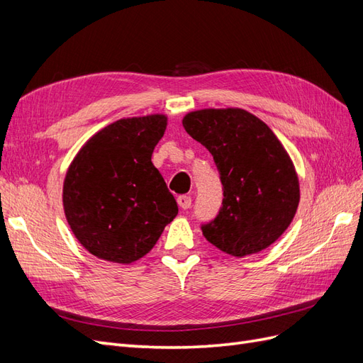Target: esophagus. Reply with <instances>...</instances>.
<instances>
[{
    "label": "esophagus",
    "instance_id": "obj_1",
    "mask_svg": "<svg viewBox=\"0 0 363 363\" xmlns=\"http://www.w3.org/2000/svg\"><path fill=\"white\" fill-rule=\"evenodd\" d=\"M177 203H179V206L182 207V208H189L191 207V204H192V199L189 195H179L177 196Z\"/></svg>",
    "mask_w": 363,
    "mask_h": 363
}]
</instances>
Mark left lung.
<instances>
[{
    "label": "left lung",
    "mask_w": 363,
    "mask_h": 363,
    "mask_svg": "<svg viewBox=\"0 0 363 363\" xmlns=\"http://www.w3.org/2000/svg\"><path fill=\"white\" fill-rule=\"evenodd\" d=\"M188 135L213 156L223 206L203 224L204 238L230 256L268 248L284 233L300 201L294 163L272 130L244 108H203L183 118Z\"/></svg>",
    "instance_id": "8db88e82"
}]
</instances>
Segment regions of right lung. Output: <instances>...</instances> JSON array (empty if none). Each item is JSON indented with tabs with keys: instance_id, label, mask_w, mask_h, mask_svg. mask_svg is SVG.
I'll list each match as a JSON object with an SVG mask.
<instances>
[{
	"instance_id": "1",
	"label": "right lung",
	"mask_w": 363,
	"mask_h": 363,
	"mask_svg": "<svg viewBox=\"0 0 363 363\" xmlns=\"http://www.w3.org/2000/svg\"><path fill=\"white\" fill-rule=\"evenodd\" d=\"M164 130V115L119 119L87 140L69 164L65 216L98 259L127 265L144 257L177 216L174 195L151 162Z\"/></svg>"
}]
</instances>
